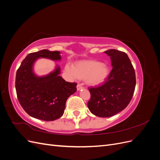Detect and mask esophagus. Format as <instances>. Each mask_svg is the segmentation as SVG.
I'll list each match as a JSON object with an SVG mask.
<instances>
[{
	"label": "esophagus",
	"instance_id": "esophagus-1",
	"mask_svg": "<svg viewBox=\"0 0 160 160\" xmlns=\"http://www.w3.org/2000/svg\"><path fill=\"white\" fill-rule=\"evenodd\" d=\"M83 85H82L81 84H80V83H78L77 84V90H80V89H83Z\"/></svg>",
	"mask_w": 160,
	"mask_h": 160
}]
</instances>
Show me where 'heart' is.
Returning a JSON list of instances; mask_svg holds the SVG:
<instances>
[{"instance_id":"heart-1","label":"heart","mask_w":160,"mask_h":160,"mask_svg":"<svg viewBox=\"0 0 160 160\" xmlns=\"http://www.w3.org/2000/svg\"><path fill=\"white\" fill-rule=\"evenodd\" d=\"M65 70L72 77L85 79L86 83L91 86L102 84L109 73L107 65L94 60L77 62L73 67L67 64Z\"/></svg>"}]
</instances>
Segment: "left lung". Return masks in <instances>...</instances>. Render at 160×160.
Returning a JSON list of instances; mask_svg holds the SVG:
<instances>
[{
    "label": "left lung",
    "instance_id": "1",
    "mask_svg": "<svg viewBox=\"0 0 160 160\" xmlns=\"http://www.w3.org/2000/svg\"><path fill=\"white\" fill-rule=\"evenodd\" d=\"M105 52L110 56L113 69L102 85L88 88L91 98L88 107L101 118L111 117L126 108L136 84L135 70L126 53L116 49Z\"/></svg>",
    "mask_w": 160,
    "mask_h": 160
}]
</instances>
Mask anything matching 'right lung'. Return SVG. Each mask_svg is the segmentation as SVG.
<instances>
[{
    "label": "right lung",
    "instance_id": "1",
    "mask_svg": "<svg viewBox=\"0 0 160 160\" xmlns=\"http://www.w3.org/2000/svg\"><path fill=\"white\" fill-rule=\"evenodd\" d=\"M60 60V52L43 49L29 53L17 71L15 88L17 98L23 109L32 118L44 121H54L64 113L69 97L77 91V83L62 78L60 68L45 77H37L32 65L38 58Z\"/></svg>",
    "mask_w": 160,
    "mask_h": 160
}]
</instances>
